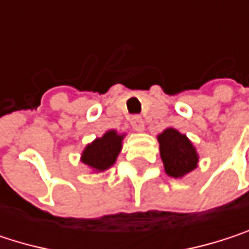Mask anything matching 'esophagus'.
I'll return each mask as SVG.
<instances>
[{"instance_id":"esophagus-1","label":"esophagus","mask_w":249,"mask_h":249,"mask_svg":"<svg viewBox=\"0 0 249 249\" xmlns=\"http://www.w3.org/2000/svg\"><path fill=\"white\" fill-rule=\"evenodd\" d=\"M131 125H132V128L135 131H142L144 129V120L141 117L135 115V117L131 118Z\"/></svg>"}]
</instances>
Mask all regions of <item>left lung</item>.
I'll return each instance as SVG.
<instances>
[{"label":"left lung","instance_id":"8db88e82","mask_svg":"<svg viewBox=\"0 0 249 249\" xmlns=\"http://www.w3.org/2000/svg\"><path fill=\"white\" fill-rule=\"evenodd\" d=\"M157 141L160 145V157L167 176L181 178L197 167V150L186 134H181L173 126H169L157 135Z\"/></svg>","mask_w":249,"mask_h":249}]
</instances>
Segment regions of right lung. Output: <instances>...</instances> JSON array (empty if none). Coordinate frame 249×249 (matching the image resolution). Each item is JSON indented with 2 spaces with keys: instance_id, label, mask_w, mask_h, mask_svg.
I'll return each instance as SVG.
<instances>
[{
  "instance_id": "1",
  "label": "right lung",
  "mask_w": 249,
  "mask_h": 249,
  "mask_svg": "<svg viewBox=\"0 0 249 249\" xmlns=\"http://www.w3.org/2000/svg\"><path fill=\"white\" fill-rule=\"evenodd\" d=\"M125 135V132L120 134L115 129H108L102 137L95 138L83 148L80 161L88 166L92 173L107 172L115 164L118 154L123 150Z\"/></svg>"
}]
</instances>
